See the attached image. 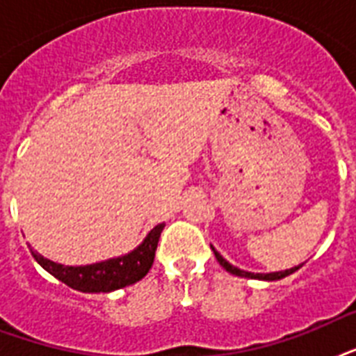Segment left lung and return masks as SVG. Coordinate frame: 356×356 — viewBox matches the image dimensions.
Returning <instances> with one entry per match:
<instances>
[{"label":"left lung","instance_id":"1","mask_svg":"<svg viewBox=\"0 0 356 356\" xmlns=\"http://www.w3.org/2000/svg\"><path fill=\"white\" fill-rule=\"evenodd\" d=\"M214 254H216L218 262H220V264H222L223 268L229 271V273H233V275H238V277H248V279H260V281H279V279H282V277H288L290 273H293V271H298L299 268H301V266H296V268H290V270H284V271H275V273H251V271L238 270V268H234V266L229 264L227 260L223 259L222 254L218 253L216 249H214Z\"/></svg>","mask_w":356,"mask_h":356}]
</instances>
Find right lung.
Masks as SVG:
<instances>
[{
    "mask_svg": "<svg viewBox=\"0 0 356 356\" xmlns=\"http://www.w3.org/2000/svg\"><path fill=\"white\" fill-rule=\"evenodd\" d=\"M162 229H164V223H159L156 227L151 229V233L134 251L118 257V259L97 262V264L63 266L44 259L38 253H33V257L44 270L49 271L53 277H57L58 281H63L74 290L85 293L113 292L118 288L134 284L147 275V271L151 270L153 260H155L156 243H159Z\"/></svg>",
    "mask_w": 356,
    "mask_h": 356,
    "instance_id": "add662e5",
    "label": "right lung"
}]
</instances>
